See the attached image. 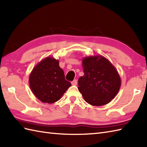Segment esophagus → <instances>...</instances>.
Returning <instances> with one entry per match:
<instances>
[{
    "instance_id": "34e87169",
    "label": "esophagus",
    "mask_w": 147,
    "mask_h": 147,
    "mask_svg": "<svg viewBox=\"0 0 147 147\" xmlns=\"http://www.w3.org/2000/svg\"><path fill=\"white\" fill-rule=\"evenodd\" d=\"M77 83H78V81H77V80H74L73 82H71V84L73 85H77Z\"/></svg>"
}]
</instances>
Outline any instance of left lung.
Returning <instances> with one entry per match:
<instances>
[{
  "instance_id": "8db88e82",
  "label": "left lung",
  "mask_w": 147,
  "mask_h": 147,
  "mask_svg": "<svg viewBox=\"0 0 147 147\" xmlns=\"http://www.w3.org/2000/svg\"><path fill=\"white\" fill-rule=\"evenodd\" d=\"M84 75L78 80V90L84 100L93 106L108 104L117 95L121 80L114 65L100 55L82 59Z\"/></svg>"
}]
</instances>
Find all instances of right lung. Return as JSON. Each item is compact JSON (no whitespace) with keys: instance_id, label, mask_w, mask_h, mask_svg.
<instances>
[{"instance_id":"right-lung-1","label":"right lung","mask_w":147,"mask_h":147,"mask_svg":"<svg viewBox=\"0 0 147 147\" xmlns=\"http://www.w3.org/2000/svg\"><path fill=\"white\" fill-rule=\"evenodd\" d=\"M30 88L39 100L53 104L58 101L71 86L65 80L64 71L59 67V60L52 56L38 62L30 73Z\"/></svg>"}]
</instances>
